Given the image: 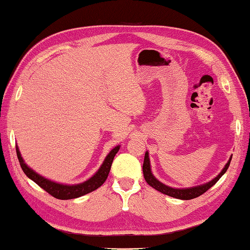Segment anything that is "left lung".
<instances>
[{
    "mask_svg": "<svg viewBox=\"0 0 250 250\" xmlns=\"http://www.w3.org/2000/svg\"><path fill=\"white\" fill-rule=\"evenodd\" d=\"M230 160H232V157L229 158L228 164L225 165L224 169L222 170L214 179L211 180L210 183L204 184L202 186H198V187L188 188V189H175V188H170V187H168V186H166L164 184H162L161 181H158L155 177L153 176L152 171H151V166H149L148 153L146 152L145 153L144 162H143V175H144L145 180H146V183L154 189H156L157 191L167 194V196L172 197V198L181 199V200H190V199H194L199 196H201V194H203L204 192H207L208 190L212 187V186H214L217 183V180H219L221 177L225 174V171L228 170Z\"/></svg>",
    "mask_w": 250,
    "mask_h": 250,
    "instance_id": "1",
    "label": "left lung"
}]
</instances>
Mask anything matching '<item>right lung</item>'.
Masks as SVG:
<instances>
[{
	"mask_svg": "<svg viewBox=\"0 0 250 250\" xmlns=\"http://www.w3.org/2000/svg\"><path fill=\"white\" fill-rule=\"evenodd\" d=\"M118 151H119V146H116L115 148L111 149L110 153L107 155L105 162L103 163L101 168L98 169V171L92 177V178L88 179L87 181H85L83 184L67 186V185H60V184L53 183V181L48 180L40 175L36 174L34 170H31L29 167L25 164L21 156L20 149H18L16 146L17 158L18 161H20L21 167L22 171L25 172V175L33 181H35L39 187H42L43 190H46L49 194H51L52 197L57 199H60V200H69V199L79 198V197L84 196L86 193L92 192L94 190H96L97 188L101 187V186L105 183L107 179L108 174H109L110 171L113 157H115Z\"/></svg>",
	"mask_w": 250,
	"mask_h": 250,
	"instance_id": "add662e5",
	"label": "right lung"
}]
</instances>
